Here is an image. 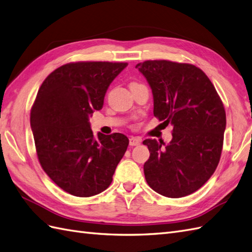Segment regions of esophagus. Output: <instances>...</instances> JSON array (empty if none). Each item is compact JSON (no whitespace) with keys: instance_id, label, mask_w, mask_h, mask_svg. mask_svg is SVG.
<instances>
[{"instance_id":"esophagus-1","label":"esophagus","mask_w":252,"mask_h":252,"mask_svg":"<svg viewBox=\"0 0 252 252\" xmlns=\"http://www.w3.org/2000/svg\"><path fill=\"white\" fill-rule=\"evenodd\" d=\"M140 143H141V139L137 136H132L130 138V140H128V144H130V146H132V147L138 146V145H140Z\"/></svg>"}]
</instances>
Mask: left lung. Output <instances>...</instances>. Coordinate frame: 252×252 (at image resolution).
<instances>
[{
    "label": "left lung",
    "instance_id": "8db88e82",
    "mask_svg": "<svg viewBox=\"0 0 252 252\" xmlns=\"http://www.w3.org/2000/svg\"><path fill=\"white\" fill-rule=\"evenodd\" d=\"M136 68L152 89L153 114L171 124L172 139H146L148 185L159 195L181 198L198 190L214 173L221 156L225 112L201 69L191 63L146 61Z\"/></svg>",
    "mask_w": 252,
    "mask_h": 252
}]
</instances>
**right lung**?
<instances>
[{
	"instance_id": "add662e5",
	"label": "right lung",
	"mask_w": 252,
	"mask_h": 252,
	"mask_svg": "<svg viewBox=\"0 0 252 252\" xmlns=\"http://www.w3.org/2000/svg\"><path fill=\"white\" fill-rule=\"evenodd\" d=\"M126 63L77 62L50 73L31 109L36 152L52 181L76 197L105 190L125 156L128 139L121 133L94 138L89 116L100 111L106 90Z\"/></svg>"
}]
</instances>
